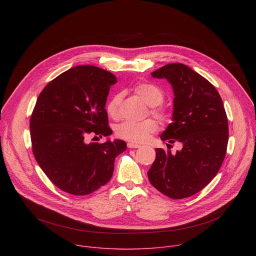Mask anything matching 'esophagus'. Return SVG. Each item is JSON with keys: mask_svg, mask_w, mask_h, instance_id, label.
<instances>
[{"mask_svg": "<svg viewBox=\"0 0 256 256\" xmlns=\"http://www.w3.org/2000/svg\"><path fill=\"white\" fill-rule=\"evenodd\" d=\"M140 146L138 144H134V142H128V148L130 149H136L140 148Z\"/></svg>", "mask_w": 256, "mask_h": 256, "instance_id": "34e87169", "label": "esophagus"}]
</instances>
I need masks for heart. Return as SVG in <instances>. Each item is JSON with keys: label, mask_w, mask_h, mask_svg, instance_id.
Masks as SVG:
<instances>
[{"label": "heart", "mask_w": 256, "mask_h": 256, "mask_svg": "<svg viewBox=\"0 0 256 256\" xmlns=\"http://www.w3.org/2000/svg\"><path fill=\"white\" fill-rule=\"evenodd\" d=\"M134 92L148 105L152 106L151 114L161 122H167L169 120V114L164 107L158 106L164 100L163 91L151 84L140 83L134 87ZM122 100V94L116 93L108 101L106 105V112L108 116L114 120L120 118V106ZM158 128V124L154 120L148 118L142 122H124L116 128V136L122 140L142 142L154 134Z\"/></svg>", "instance_id": "heart-1"}]
</instances>
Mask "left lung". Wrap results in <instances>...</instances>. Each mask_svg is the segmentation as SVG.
<instances>
[{
  "label": "left lung",
  "mask_w": 256,
  "mask_h": 256,
  "mask_svg": "<svg viewBox=\"0 0 256 256\" xmlns=\"http://www.w3.org/2000/svg\"><path fill=\"white\" fill-rule=\"evenodd\" d=\"M152 76L166 79L174 92L173 122L161 140L180 142L184 147L175 155L156 149L148 177L168 198H186L206 188L223 164L229 140L227 114L216 88L188 66L168 64Z\"/></svg>",
  "instance_id": "8db88e82"
}]
</instances>
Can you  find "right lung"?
<instances>
[{
  "label": "right lung",
  "mask_w": 256,
  "mask_h": 256,
  "mask_svg": "<svg viewBox=\"0 0 256 256\" xmlns=\"http://www.w3.org/2000/svg\"><path fill=\"white\" fill-rule=\"evenodd\" d=\"M116 78L94 66L72 68L50 81L40 94L30 118L32 152L52 184L72 196H87L110 180L114 160L126 142H87L107 136L105 104ZM96 138V136H95Z\"/></svg>",
  "instance_id": "obj_1"
}]
</instances>
